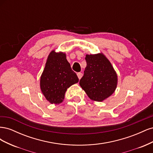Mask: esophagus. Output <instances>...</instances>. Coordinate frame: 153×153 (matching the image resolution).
<instances>
[{"mask_svg":"<svg viewBox=\"0 0 153 153\" xmlns=\"http://www.w3.org/2000/svg\"><path fill=\"white\" fill-rule=\"evenodd\" d=\"M82 75H83V74L80 72L77 73V76H78V78H79V79H80V78L82 77Z\"/></svg>","mask_w":153,"mask_h":153,"instance_id":"esophagus-1","label":"esophagus"}]
</instances>
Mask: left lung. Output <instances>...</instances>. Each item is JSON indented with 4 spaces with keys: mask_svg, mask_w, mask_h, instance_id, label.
Here are the masks:
<instances>
[{
    "mask_svg": "<svg viewBox=\"0 0 153 153\" xmlns=\"http://www.w3.org/2000/svg\"><path fill=\"white\" fill-rule=\"evenodd\" d=\"M87 66L80 85L89 98L103 101L112 95L117 85V75L109 60L102 53L87 54Z\"/></svg>",
    "mask_w": 153,
    "mask_h": 153,
    "instance_id": "1",
    "label": "left lung"
}]
</instances>
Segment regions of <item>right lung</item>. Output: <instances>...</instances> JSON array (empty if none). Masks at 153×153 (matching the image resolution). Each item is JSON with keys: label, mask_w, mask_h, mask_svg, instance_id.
Returning <instances> with one entry per match:
<instances>
[{"label": "right lung", "mask_w": 153, "mask_h": 153, "mask_svg": "<svg viewBox=\"0 0 153 153\" xmlns=\"http://www.w3.org/2000/svg\"><path fill=\"white\" fill-rule=\"evenodd\" d=\"M78 80L67 61L66 53L52 50L48 55L40 79L41 91L47 100L52 104L61 103L68 88Z\"/></svg>", "instance_id": "right-lung-1"}]
</instances>
